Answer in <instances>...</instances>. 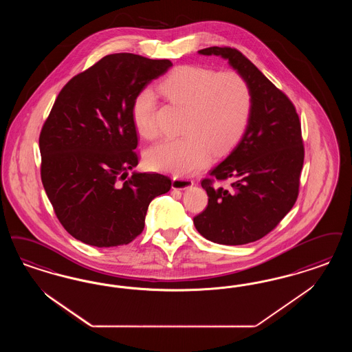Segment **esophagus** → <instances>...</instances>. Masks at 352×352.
<instances>
[{
    "label": "esophagus",
    "instance_id": "1",
    "mask_svg": "<svg viewBox=\"0 0 352 352\" xmlns=\"http://www.w3.org/2000/svg\"><path fill=\"white\" fill-rule=\"evenodd\" d=\"M192 184H194L192 179L183 178V177H174L173 178V183H171V187L174 190H186V188L191 187Z\"/></svg>",
    "mask_w": 352,
    "mask_h": 352
}]
</instances>
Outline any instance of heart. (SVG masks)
Listing matches in <instances>:
<instances>
[{
	"instance_id": "1",
	"label": "heart",
	"mask_w": 352,
	"mask_h": 352,
	"mask_svg": "<svg viewBox=\"0 0 352 352\" xmlns=\"http://www.w3.org/2000/svg\"><path fill=\"white\" fill-rule=\"evenodd\" d=\"M158 90L186 113L183 136L158 141L146 151V162L153 169L192 174L208 162L210 155L220 157L229 152L249 126L252 89L237 72L217 73L201 65H181L158 84ZM155 109L151 89L135 96L131 116L142 138L153 139L158 133Z\"/></svg>"
}]
</instances>
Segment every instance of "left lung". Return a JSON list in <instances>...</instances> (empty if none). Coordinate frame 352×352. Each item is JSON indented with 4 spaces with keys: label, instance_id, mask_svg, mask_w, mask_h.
Returning a JSON list of instances; mask_svg holds the SVG:
<instances>
[{
    "label": "left lung",
    "instance_id": "obj_1",
    "mask_svg": "<svg viewBox=\"0 0 352 352\" xmlns=\"http://www.w3.org/2000/svg\"><path fill=\"white\" fill-rule=\"evenodd\" d=\"M221 56L248 81L253 96L249 126L236 148L201 181L208 206L194 217L197 232L221 245L265 237L292 210L304 164L301 123L294 103L239 50L199 51ZM232 179L229 189L214 180Z\"/></svg>",
    "mask_w": 352,
    "mask_h": 352
}]
</instances>
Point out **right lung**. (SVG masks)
I'll return each instance as SVG.
<instances>
[{
  "label": "right lung",
  "mask_w": 352,
  "mask_h": 352,
  "mask_svg": "<svg viewBox=\"0 0 352 352\" xmlns=\"http://www.w3.org/2000/svg\"><path fill=\"white\" fill-rule=\"evenodd\" d=\"M173 63L113 54L74 76L58 93L39 136L43 186L58 221L97 248L126 245L144 230L149 203L171 179L136 173L135 96Z\"/></svg>",
  "instance_id": "obj_1"
}]
</instances>
